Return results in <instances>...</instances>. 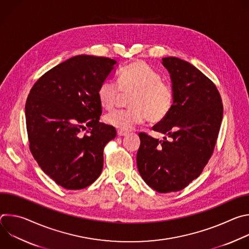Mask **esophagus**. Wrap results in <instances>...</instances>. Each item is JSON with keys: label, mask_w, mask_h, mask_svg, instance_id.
I'll list each match as a JSON object with an SVG mask.
<instances>
[{"label": "esophagus", "mask_w": 249, "mask_h": 249, "mask_svg": "<svg viewBox=\"0 0 249 249\" xmlns=\"http://www.w3.org/2000/svg\"><path fill=\"white\" fill-rule=\"evenodd\" d=\"M127 134H128V132H126V131H120V130H118V131H117V135H118L119 137L126 136Z\"/></svg>", "instance_id": "obj_1"}]
</instances>
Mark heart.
I'll return each mask as SVG.
<instances>
[{
	"instance_id": "1",
	"label": "heart",
	"mask_w": 249,
	"mask_h": 249,
	"mask_svg": "<svg viewBox=\"0 0 249 249\" xmlns=\"http://www.w3.org/2000/svg\"><path fill=\"white\" fill-rule=\"evenodd\" d=\"M127 109L116 110L104 117V122L120 131H128L145 119L151 124L163 121L174 103L170 85L160 80V74L143 61L126 66L119 75L118 85L110 80L101 83L97 97L103 108L113 109L122 94H129Z\"/></svg>"
}]
</instances>
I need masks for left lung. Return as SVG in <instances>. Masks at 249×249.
<instances>
[{
    "label": "left lung",
    "mask_w": 249,
    "mask_h": 249,
    "mask_svg": "<svg viewBox=\"0 0 249 249\" xmlns=\"http://www.w3.org/2000/svg\"><path fill=\"white\" fill-rule=\"evenodd\" d=\"M174 91L168 116L153 127L169 141L140 133L137 165L142 178L160 193L184 189L202 173L214 153L223 120L220 92L209 78L190 63L162 58Z\"/></svg>",
    "instance_id": "obj_1"
}]
</instances>
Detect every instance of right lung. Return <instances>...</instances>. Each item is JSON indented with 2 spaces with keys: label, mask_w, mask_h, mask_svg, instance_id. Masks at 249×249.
<instances>
[{
  "label": "right lung",
  "mask_w": 249,
  "mask_h": 249,
  "mask_svg": "<svg viewBox=\"0 0 249 249\" xmlns=\"http://www.w3.org/2000/svg\"><path fill=\"white\" fill-rule=\"evenodd\" d=\"M107 57L78 55L33 85L25 103L29 149L41 169L69 190L89 186L103 167V149L115 138L99 122V86L116 67Z\"/></svg>",
  "instance_id": "obj_1"
}]
</instances>
